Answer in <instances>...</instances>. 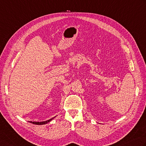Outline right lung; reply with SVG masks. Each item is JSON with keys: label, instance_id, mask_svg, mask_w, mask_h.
<instances>
[{"label": "right lung", "instance_id": "obj_1", "mask_svg": "<svg viewBox=\"0 0 146 146\" xmlns=\"http://www.w3.org/2000/svg\"><path fill=\"white\" fill-rule=\"evenodd\" d=\"M54 118H51L50 119H48V120L47 121H40V122H38V121H30L29 122L31 123H33V124H35V125H45V124H47V123L50 122L51 120H52V119H54Z\"/></svg>", "mask_w": 146, "mask_h": 146}]
</instances>
